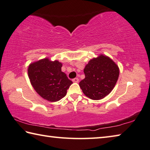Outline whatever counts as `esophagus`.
<instances>
[{"label":"esophagus","instance_id":"obj_1","mask_svg":"<svg viewBox=\"0 0 150 150\" xmlns=\"http://www.w3.org/2000/svg\"><path fill=\"white\" fill-rule=\"evenodd\" d=\"M72 81L73 82H75V83H78L79 81V79L78 78H74L72 80Z\"/></svg>","mask_w":150,"mask_h":150}]
</instances>
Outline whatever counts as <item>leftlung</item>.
I'll use <instances>...</instances> for the list:
<instances>
[{
  "label": "left lung",
  "mask_w": 150,
  "mask_h": 150,
  "mask_svg": "<svg viewBox=\"0 0 150 150\" xmlns=\"http://www.w3.org/2000/svg\"><path fill=\"white\" fill-rule=\"evenodd\" d=\"M85 78L79 85L84 95L92 100H100L108 95L115 86L120 69L106 55L93 58L83 70Z\"/></svg>",
  "instance_id": "obj_1"
}]
</instances>
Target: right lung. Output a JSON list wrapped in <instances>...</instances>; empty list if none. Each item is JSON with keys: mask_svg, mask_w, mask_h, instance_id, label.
Masks as SVG:
<instances>
[{"mask_svg": "<svg viewBox=\"0 0 150 150\" xmlns=\"http://www.w3.org/2000/svg\"><path fill=\"white\" fill-rule=\"evenodd\" d=\"M61 63L44 58L30 63L28 68L30 83L44 99L57 102L67 95L72 81L61 71Z\"/></svg>", "mask_w": 150, "mask_h": 150, "instance_id": "1", "label": "right lung"}]
</instances>
